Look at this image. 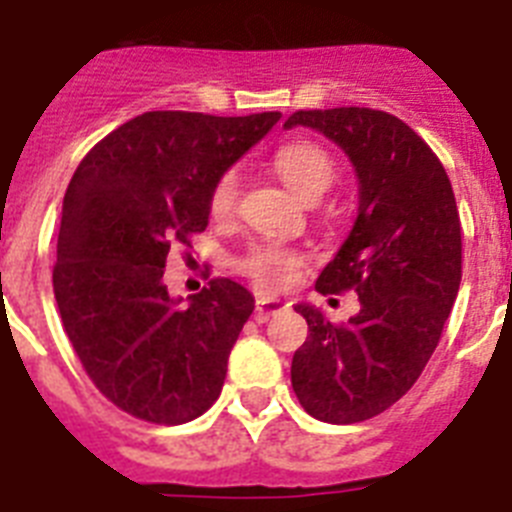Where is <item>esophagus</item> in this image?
<instances>
[{"mask_svg": "<svg viewBox=\"0 0 512 512\" xmlns=\"http://www.w3.org/2000/svg\"><path fill=\"white\" fill-rule=\"evenodd\" d=\"M284 311H289V303H284V300H276V297H257V303H255L257 321H268L271 316H279V313Z\"/></svg>", "mask_w": 512, "mask_h": 512, "instance_id": "1", "label": "esophagus"}]
</instances>
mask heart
Segmentation results:
<instances>
[{"label": "heart", "mask_w": 512, "mask_h": 512, "mask_svg": "<svg viewBox=\"0 0 512 512\" xmlns=\"http://www.w3.org/2000/svg\"><path fill=\"white\" fill-rule=\"evenodd\" d=\"M273 170L305 201H316L335 180V162L332 156L313 140H289L276 148ZM239 199V177L228 170L217 177L207 196V212L215 223H225L236 212ZM303 265V255L281 244H255L244 255L233 260L236 273L249 279L260 289H284L295 281Z\"/></svg>", "instance_id": "obj_1"}]
</instances>
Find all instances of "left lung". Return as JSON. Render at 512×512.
I'll return each mask as SVG.
<instances>
[{
    "mask_svg": "<svg viewBox=\"0 0 512 512\" xmlns=\"http://www.w3.org/2000/svg\"><path fill=\"white\" fill-rule=\"evenodd\" d=\"M350 156L358 217L316 292L356 289L361 311L332 324L297 305L308 340L292 358V388L311 417L364 422L412 388L433 356L462 279V225L452 183L430 146L398 116L342 106L295 111Z\"/></svg>",
    "mask_w": 512,
    "mask_h": 512,
    "instance_id": "8db88e82",
    "label": "left lung"
}]
</instances>
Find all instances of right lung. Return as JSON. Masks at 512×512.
Returning a JSON list of instances; mask_svg holds the SVG:
<instances>
[{
  "mask_svg": "<svg viewBox=\"0 0 512 512\" xmlns=\"http://www.w3.org/2000/svg\"><path fill=\"white\" fill-rule=\"evenodd\" d=\"M279 116L148 111L95 143L68 183L52 268L60 321L95 388L138 420L191 422L220 396L255 297L217 276L177 305L164 265L207 228L212 183Z\"/></svg>",
  "mask_w": 512,
  "mask_h": 512,
  "instance_id": "right-lung-1",
  "label": "right lung"
}]
</instances>
